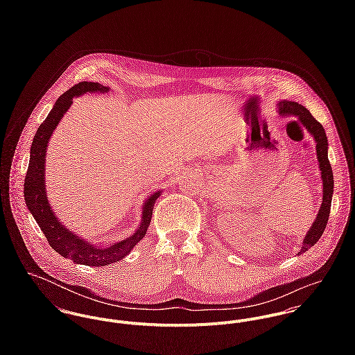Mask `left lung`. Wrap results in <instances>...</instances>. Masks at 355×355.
I'll return each instance as SVG.
<instances>
[{"instance_id":"left-lung-1","label":"left lung","mask_w":355,"mask_h":355,"mask_svg":"<svg viewBox=\"0 0 355 355\" xmlns=\"http://www.w3.org/2000/svg\"><path fill=\"white\" fill-rule=\"evenodd\" d=\"M279 113L280 114H293L297 116L301 123L306 127V130L313 135L315 139V150L317 158L320 164L321 171V179H322V203L318 210L317 218L313 223L311 228L309 230L307 235L304 236V246L300 253H304L309 250L311 246L317 243V241L321 238L331 211V202H332V194H334V173L332 168L328 159V139L324 131V127L311 116V113L302 106L301 103L291 101H283L279 103Z\"/></svg>"}]
</instances>
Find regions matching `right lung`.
Here are the masks:
<instances>
[{
    "label": "right lung",
    "instance_id": "obj_1",
    "mask_svg": "<svg viewBox=\"0 0 355 355\" xmlns=\"http://www.w3.org/2000/svg\"><path fill=\"white\" fill-rule=\"evenodd\" d=\"M109 87H105L100 83L80 82L71 87L68 92H65L62 96H60L51 113L40 125L34 137L30 152V164L24 179V200L27 207L37 220L51 249L61 254L62 257L72 259L76 263H83L89 266H103L107 263H113L123 259L130 253L131 249H134V246L146 235L148 227L152 221L154 203L159 197V191H157L145 203L142 223L137 232L125 241L113 243L109 248L96 246L78 238L60 224V221L55 218L54 213L51 210V205L48 203L45 191V158L51 132L57 127L64 113L69 109L73 97L94 92L105 93Z\"/></svg>",
    "mask_w": 355,
    "mask_h": 355
}]
</instances>
